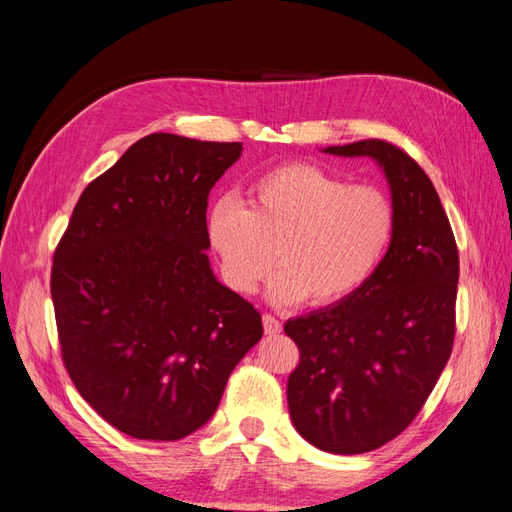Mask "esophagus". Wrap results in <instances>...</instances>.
I'll list each match as a JSON object with an SVG mask.
<instances>
[{
  "instance_id": "34e87169",
  "label": "esophagus",
  "mask_w": 512,
  "mask_h": 512,
  "mask_svg": "<svg viewBox=\"0 0 512 512\" xmlns=\"http://www.w3.org/2000/svg\"><path fill=\"white\" fill-rule=\"evenodd\" d=\"M261 324H264V331H266V335H277V333H281V322L274 318V316H270V313H264V316H261Z\"/></svg>"
}]
</instances>
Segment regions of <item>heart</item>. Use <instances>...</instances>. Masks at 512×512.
Segmentation results:
<instances>
[{
  "label": "heart",
  "mask_w": 512,
  "mask_h": 512,
  "mask_svg": "<svg viewBox=\"0 0 512 512\" xmlns=\"http://www.w3.org/2000/svg\"><path fill=\"white\" fill-rule=\"evenodd\" d=\"M205 233L233 292H255L277 259L272 300L333 305L359 290L383 261L396 233V207L372 183L287 162L248 183L246 207L231 196L216 201Z\"/></svg>",
  "instance_id": "obj_1"
}]
</instances>
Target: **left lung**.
Segmentation results:
<instances>
[{"mask_svg":"<svg viewBox=\"0 0 512 512\" xmlns=\"http://www.w3.org/2000/svg\"><path fill=\"white\" fill-rule=\"evenodd\" d=\"M324 153L378 162L396 207V233L359 290L285 322L300 350L287 406L316 448L363 454L413 422L450 359L458 248L435 186L409 153L376 138Z\"/></svg>","mask_w":512,"mask_h":512,"instance_id":"8db88e82","label":"left lung"}]
</instances>
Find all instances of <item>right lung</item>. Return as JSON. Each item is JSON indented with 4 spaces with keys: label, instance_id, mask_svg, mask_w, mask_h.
<instances>
[{
    "label": "right lung",
    "instance_id": "right-lung-1",
    "mask_svg": "<svg viewBox=\"0 0 512 512\" xmlns=\"http://www.w3.org/2000/svg\"><path fill=\"white\" fill-rule=\"evenodd\" d=\"M240 153V142L144 136L88 183L58 242L51 300L64 368L134 439L199 430L264 333L205 253L209 190Z\"/></svg>",
    "mask_w": 512,
    "mask_h": 512
}]
</instances>
